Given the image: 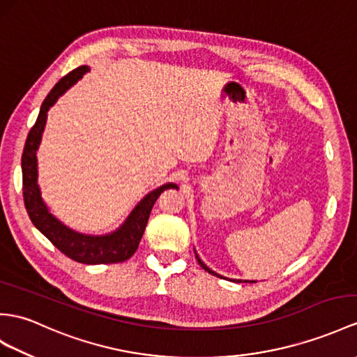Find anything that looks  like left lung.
<instances>
[{"label":"left lung","instance_id":"8db88e82","mask_svg":"<svg viewBox=\"0 0 357 357\" xmlns=\"http://www.w3.org/2000/svg\"><path fill=\"white\" fill-rule=\"evenodd\" d=\"M195 256H197V260H198V264H199V266H202L203 269H206V271H207V273H211V274H213V275H216V277H222V275H220V274H216V273H213L211 268H207V266H206V265L203 264V260L198 257V255H197V253H195ZM233 282H238V283H242V280H233ZM247 282H248V280H247ZM250 283H256V282H251V280H250Z\"/></svg>","mask_w":357,"mask_h":357}]
</instances>
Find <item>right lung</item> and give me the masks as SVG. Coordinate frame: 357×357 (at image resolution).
<instances>
[{
	"label": "right lung",
	"mask_w": 357,
	"mask_h": 357,
	"mask_svg": "<svg viewBox=\"0 0 357 357\" xmlns=\"http://www.w3.org/2000/svg\"><path fill=\"white\" fill-rule=\"evenodd\" d=\"M88 71V66L74 69V71L65 75L62 80H59V83L51 89L47 98L42 102L39 116L30 130L27 141H25L21 160L24 204L34 227L69 259L86 265L119 264L132 257L137 250L155 199L159 198L165 189L177 188V185L167 183L151 190L149 195H145L139 202V204L133 208L132 213L128 215V218L119 229L112 231L110 234H102V236H91V234L74 231L50 213L48 207L40 197L36 158V151L39 149L43 128H45L47 123V112L57 101L60 95H63Z\"/></svg>",
	"instance_id": "1"
}]
</instances>
